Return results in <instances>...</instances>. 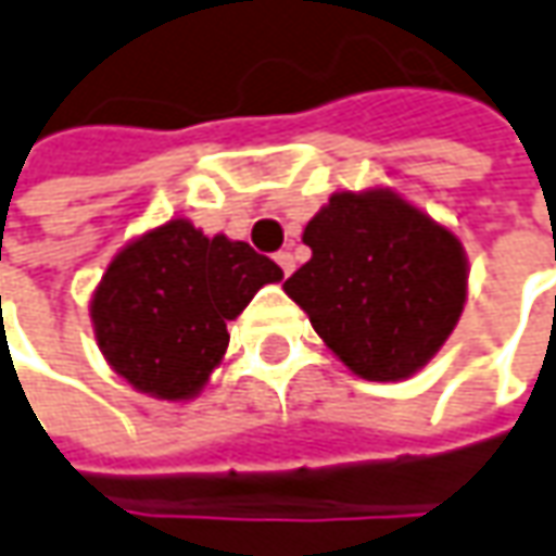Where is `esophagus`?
Here are the masks:
<instances>
[{"label":"esophagus","mask_w":556,"mask_h":556,"mask_svg":"<svg viewBox=\"0 0 556 556\" xmlns=\"http://www.w3.org/2000/svg\"><path fill=\"white\" fill-rule=\"evenodd\" d=\"M277 264L282 267V274H286V277L295 270V257H292V252H277Z\"/></svg>","instance_id":"34e87169"}]
</instances>
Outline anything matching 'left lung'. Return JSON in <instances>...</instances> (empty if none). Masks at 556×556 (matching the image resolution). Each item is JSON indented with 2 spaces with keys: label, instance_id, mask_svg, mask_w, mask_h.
Listing matches in <instances>:
<instances>
[{
  "label": "left lung",
  "instance_id": "obj_1",
  "mask_svg": "<svg viewBox=\"0 0 556 556\" xmlns=\"http://www.w3.org/2000/svg\"><path fill=\"white\" fill-rule=\"evenodd\" d=\"M311 261L286 295L351 374L401 382L454 332L470 292V264L445 224L389 186L332 192L302 232Z\"/></svg>",
  "mask_w": 556,
  "mask_h": 556
}]
</instances>
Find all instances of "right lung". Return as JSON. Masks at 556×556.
I'll return each instance as SVG.
<instances>
[{
    "label": "right lung",
    "mask_w": 556,
    "mask_h": 556,
    "mask_svg": "<svg viewBox=\"0 0 556 556\" xmlns=\"http://www.w3.org/2000/svg\"><path fill=\"white\" fill-rule=\"evenodd\" d=\"M282 270L249 242L205 236L170 217L111 257L89 299L102 357L136 392L157 401L202 395L254 292Z\"/></svg>",
    "instance_id": "add662e5"
}]
</instances>
